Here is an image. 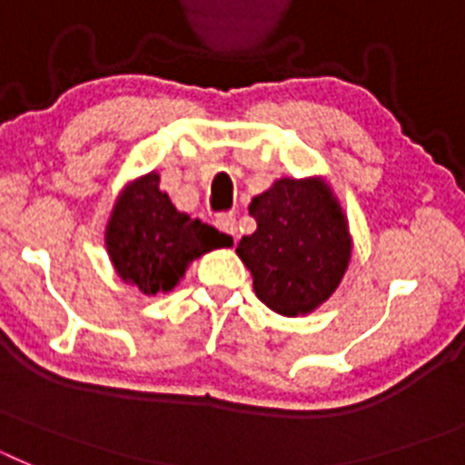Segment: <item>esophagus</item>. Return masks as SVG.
Returning a JSON list of instances; mask_svg holds the SVG:
<instances>
[{
	"mask_svg": "<svg viewBox=\"0 0 465 465\" xmlns=\"http://www.w3.org/2000/svg\"><path fill=\"white\" fill-rule=\"evenodd\" d=\"M213 223H216V228H219L221 232H225L228 237H237V219L232 213H219Z\"/></svg>",
	"mask_w": 465,
	"mask_h": 465,
	"instance_id": "esophagus-1",
	"label": "esophagus"
}]
</instances>
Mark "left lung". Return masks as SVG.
<instances>
[{
    "label": "left lung",
    "mask_w": 465,
    "mask_h": 465,
    "mask_svg": "<svg viewBox=\"0 0 465 465\" xmlns=\"http://www.w3.org/2000/svg\"><path fill=\"white\" fill-rule=\"evenodd\" d=\"M256 232L237 244L258 300L282 316L322 307L351 261V235L342 204L322 176H283L249 204Z\"/></svg>",
    "instance_id": "obj_1"
}]
</instances>
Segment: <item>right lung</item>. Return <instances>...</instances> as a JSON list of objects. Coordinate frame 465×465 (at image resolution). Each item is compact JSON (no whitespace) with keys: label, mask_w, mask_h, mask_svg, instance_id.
<instances>
[{"label":"right lung","mask_w":465,"mask_h":465,"mask_svg":"<svg viewBox=\"0 0 465 465\" xmlns=\"http://www.w3.org/2000/svg\"><path fill=\"white\" fill-rule=\"evenodd\" d=\"M104 244L118 277L143 295H155L174 289L195 258L230 246L232 237L179 212L160 191L158 172H149L116 197Z\"/></svg>","instance_id":"add662e5"}]
</instances>
